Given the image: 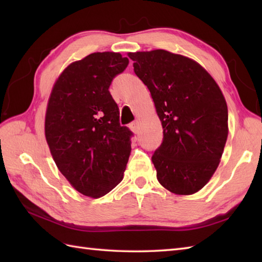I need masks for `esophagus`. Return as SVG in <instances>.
<instances>
[{
	"mask_svg": "<svg viewBox=\"0 0 262 262\" xmlns=\"http://www.w3.org/2000/svg\"><path fill=\"white\" fill-rule=\"evenodd\" d=\"M129 128H130V130L133 132V133H138V130H140V121L138 120H136V121H133L132 124L129 125Z\"/></svg>",
	"mask_w": 262,
	"mask_h": 262,
	"instance_id": "esophagus-1",
	"label": "esophagus"
}]
</instances>
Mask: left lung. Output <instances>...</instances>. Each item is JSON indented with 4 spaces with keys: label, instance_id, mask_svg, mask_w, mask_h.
Wrapping results in <instances>:
<instances>
[{
    "label": "left lung",
    "instance_id": "8db88e82",
    "mask_svg": "<svg viewBox=\"0 0 262 262\" xmlns=\"http://www.w3.org/2000/svg\"><path fill=\"white\" fill-rule=\"evenodd\" d=\"M128 57L163 128L152 157L158 180L176 194L196 193L215 173L229 135L223 93L202 65L183 55L155 49Z\"/></svg>",
    "mask_w": 262,
    "mask_h": 262
}]
</instances>
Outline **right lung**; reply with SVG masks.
Wrapping results in <instances>:
<instances>
[{"label": "right lung", "instance_id": "add662e5", "mask_svg": "<svg viewBox=\"0 0 262 262\" xmlns=\"http://www.w3.org/2000/svg\"><path fill=\"white\" fill-rule=\"evenodd\" d=\"M128 63L119 53L88 55L59 74L48 99L49 151L70 185L88 197L104 196L124 178L132 132L120 126L108 89Z\"/></svg>", "mask_w": 262, "mask_h": 262}]
</instances>
